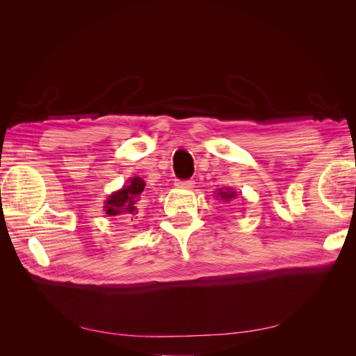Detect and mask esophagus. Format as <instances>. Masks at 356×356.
I'll return each instance as SVG.
<instances>
[{
  "label": "esophagus",
  "mask_w": 356,
  "mask_h": 356,
  "mask_svg": "<svg viewBox=\"0 0 356 356\" xmlns=\"http://www.w3.org/2000/svg\"><path fill=\"white\" fill-rule=\"evenodd\" d=\"M193 184H195V181L193 179H177L175 182V186L181 188H191Z\"/></svg>",
  "instance_id": "obj_1"
}]
</instances>
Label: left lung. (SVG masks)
<instances>
[{"mask_svg": "<svg viewBox=\"0 0 356 356\" xmlns=\"http://www.w3.org/2000/svg\"><path fill=\"white\" fill-rule=\"evenodd\" d=\"M218 195L221 196V199H224V200H230V199H233L236 195H234V191H232V188H227V191H224V190H220V193Z\"/></svg>", "mask_w": 356, "mask_h": 356, "instance_id": "left-lung-1", "label": "left lung"}]
</instances>
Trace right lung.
I'll list each match as a JSON object with an SVG mask.
<instances>
[{"instance_id":"1","label":"right lung","mask_w":356,"mask_h":356,"mask_svg":"<svg viewBox=\"0 0 356 356\" xmlns=\"http://www.w3.org/2000/svg\"><path fill=\"white\" fill-rule=\"evenodd\" d=\"M145 188V182L139 177L132 178L129 184L122 190H118L110 196L105 203V212L117 217V215H124L127 218H134L141 209V195Z\"/></svg>"}]
</instances>
